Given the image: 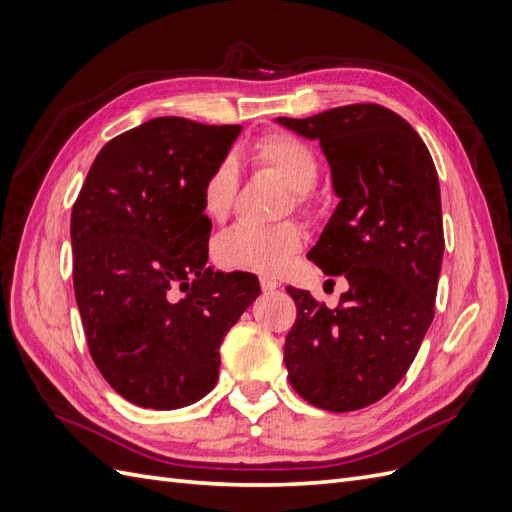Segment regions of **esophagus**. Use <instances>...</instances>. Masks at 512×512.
<instances>
[{
    "label": "esophagus",
    "instance_id": "34e87169",
    "mask_svg": "<svg viewBox=\"0 0 512 512\" xmlns=\"http://www.w3.org/2000/svg\"><path fill=\"white\" fill-rule=\"evenodd\" d=\"M260 288L265 292H271L275 288H280V282L273 280V277H260Z\"/></svg>",
    "mask_w": 512,
    "mask_h": 512
}]
</instances>
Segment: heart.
<instances>
[{"label":"heart","instance_id":"heart-1","mask_svg":"<svg viewBox=\"0 0 512 512\" xmlns=\"http://www.w3.org/2000/svg\"><path fill=\"white\" fill-rule=\"evenodd\" d=\"M252 160L258 168L271 170L288 183V209L309 215L318 209L316 181L320 177L318 153L301 138L286 132H269L252 147ZM239 194V173L230 158L215 164L200 188V207L211 222H224ZM303 230L294 222L275 226H235L215 241L213 258L228 271L260 275L282 273L288 262L301 252Z\"/></svg>","mask_w":512,"mask_h":512}]
</instances>
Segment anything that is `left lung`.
<instances>
[{
	"label": "left lung",
	"instance_id": "8db88e82",
	"mask_svg": "<svg viewBox=\"0 0 512 512\" xmlns=\"http://www.w3.org/2000/svg\"><path fill=\"white\" fill-rule=\"evenodd\" d=\"M282 126L318 138L339 205L307 258L348 290L335 309L288 286V380L309 404L350 412L406 376L433 320L444 254L440 183L410 123L380 104H348Z\"/></svg>",
	"mask_w": 512,
	"mask_h": 512
}]
</instances>
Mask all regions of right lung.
Masks as SVG:
<instances>
[{"instance_id":"add662e5","label":"right lung","mask_w":512,"mask_h":512,"mask_svg":"<svg viewBox=\"0 0 512 512\" xmlns=\"http://www.w3.org/2000/svg\"><path fill=\"white\" fill-rule=\"evenodd\" d=\"M241 126L156 117L108 141L72 207V277L87 348L132 404L175 410L205 397L220 346L260 294L252 273L207 267L203 181Z\"/></svg>"}]
</instances>
